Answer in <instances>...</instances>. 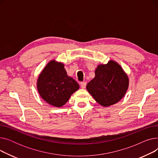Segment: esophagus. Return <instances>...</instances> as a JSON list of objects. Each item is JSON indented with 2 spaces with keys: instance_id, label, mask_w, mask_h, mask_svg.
<instances>
[{
  "instance_id": "esophagus-1",
  "label": "esophagus",
  "mask_w": 158,
  "mask_h": 158,
  "mask_svg": "<svg viewBox=\"0 0 158 158\" xmlns=\"http://www.w3.org/2000/svg\"><path fill=\"white\" fill-rule=\"evenodd\" d=\"M86 82H81V87L82 88H86Z\"/></svg>"
}]
</instances>
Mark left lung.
I'll return each mask as SVG.
<instances>
[{
  "mask_svg": "<svg viewBox=\"0 0 158 158\" xmlns=\"http://www.w3.org/2000/svg\"><path fill=\"white\" fill-rule=\"evenodd\" d=\"M95 74L86 89L99 104L108 107L120 101L125 95L129 79L118 63L110 60L106 64H99Z\"/></svg>",
  "mask_w": 158,
  "mask_h": 158,
  "instance_id": "1",
  "label": "left lung"
}]
</instances>
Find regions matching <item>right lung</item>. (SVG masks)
I'll list each match as a JSON object with an SVG mask.
<instances>
[{
  "label": "right lung",
  "instance_id": "add662e5",
  "mask_svg": "<svg viewBox=\"0 0 158 158\" xmlns=\"http://www.w3.org/2000/svg\"><path fill=\"white\" fill-rule=\"evenodd\" d=\"M38 91L50 105L60 107L79 88L77 82L67 76L62 63L52 60L41 72L37 81Z\"/></svg>",
  "mask_w": 158,
  "mask_h": 158
}]
</instances>
